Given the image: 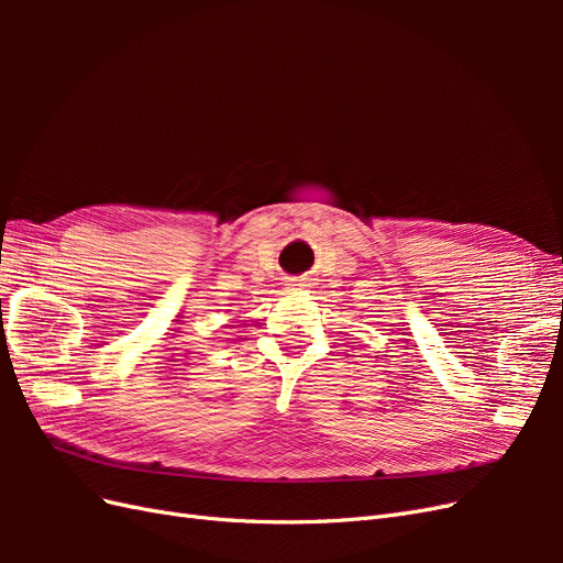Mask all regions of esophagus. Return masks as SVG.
<instances>
[{"label": "esophagus", "mask_w": 563, "mask_h": 563, "mask_svg": "<svg viewBox=\"0 0 563 563\" xmlns=\"http://www.w3.org/2000/svg\"><path fill=\"white\" fill-rule=\"evenodd\" d=\"M302 286H305V284H302V279H291V282L286 284L288 291H298V288H302Z\"/></svg>", "instance_id": "34e87169"}]
</instances>
